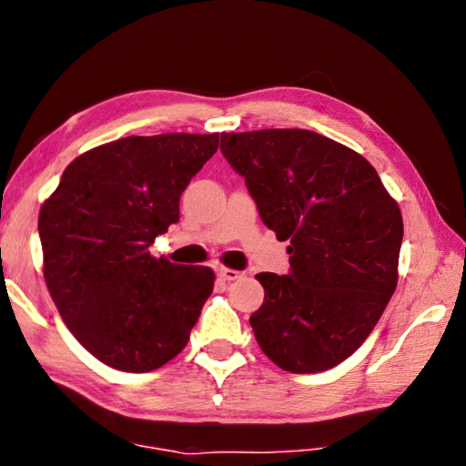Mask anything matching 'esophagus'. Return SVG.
Returning <instances> with one entry per match:
<instances>
[{"label": "esophagus", "mask_w": 466, "mask_h": 466, "mask_svg": "<svg viewBox=\"0 0 466 466\" xmlns=\"http://www.w3.org/2000/svg\"><path fill=\"white\" fill-rule=\"evenodd\" d=\"M218 275L226 281H234V279H240L242 273L236 271V269H230V267H219L218 269Z\"/></svg>", "instance_id": "1"}]
</instances>
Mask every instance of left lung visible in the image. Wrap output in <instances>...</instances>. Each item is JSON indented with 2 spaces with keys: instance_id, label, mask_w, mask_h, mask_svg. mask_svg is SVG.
<instances>
[{
  "instance_id": "left-lung-1",
  "label": "left lung",
  "mask_w": 466,
  "mask_h": 466,
  "mask_svg": "<svg viewBox=\"0 0 466 466\" xmlns=\"http://www.w3.org/2000/svg\"><path fill=\"white\" fill-rule=\"evenodd\" d=\"M289 273H258L257 343L291 374L335 368L372 333L397 289L403 216L364 156L306 129L222 133Z\"/></svg>"
}]
</instances>
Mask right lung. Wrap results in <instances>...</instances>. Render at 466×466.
<instances>
[{"label":"right lung","mask_w":466,"mask_h":466,"mask_svg":"<svg viewBox=\"0 0 466 466\" xmlns=\"http://www.w3.org/2000/svg\"><path fill=\"white\" fill-rule=\"evenodd\" d=\"M218 144L219 133L102 144L77 156L43 203L46 288L67 329L102 364L152 372L185 350L216 275L156 258L149 244L178 222L180 195Z\"/></svg>","instance_id":"obj_1"}]
</instances>
